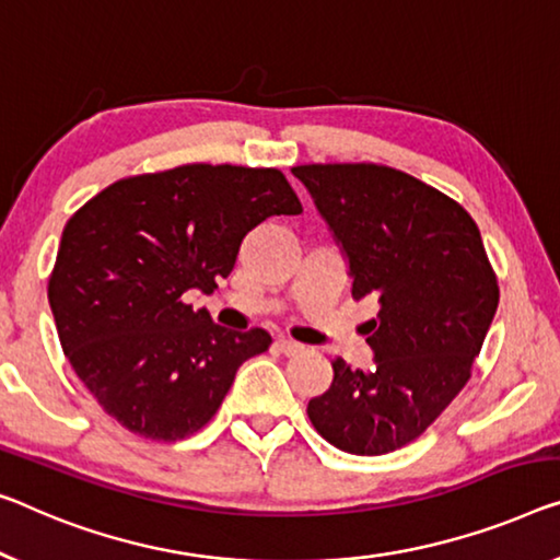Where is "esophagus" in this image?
<instances>
[{
    "mask_svg": "<svg viewBox=\"0 0 560 560\" xmlns=\"http://www.w3.org/2000/svg\"><path fill=\"white\" fill-rule=\"evenodd\" d=\"M277 349H279L281 354H287V357H294V354H302L304 352V347L299 345V341H291L287 337H279L277 339Z\"/></svg>",
    "mask_w": 560,
    "mask_h": 560,
    "instance_id": "34e87169",
    "label": "esophagus"
}]
</instances>
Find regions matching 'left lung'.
<instances>
[{"mask_svg": "<svg viewBox=\"0 0 560 560\" xmlns=\"http://www.w3.org/2000/svg\"><path fill=\"white\" fill-rule=\"evenodd\" d=\"M291 173L345 248L352 296L380 308L364 324L374 364L331 360V385L308 399L306 415L345 453H395L460 395L495 316L498 277L478 223L389 165L312 163Z\"/></svg>", "mask_w": 560, "mask_h": 560, "instance_id": "obj_1", "label": "left lung"}]
</instances>
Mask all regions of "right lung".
Masks as SVG:
<instances>
[{
	"mask_svg": "<svg viewBox=\"0 0 560 560\" xmlns=\"http://www.w3.org/2000/svg\"><path fill=\"white\" fill-rule=\"evenodd\" d=\"M299 213L279 168L229 163L128 175L72 213L49 306L74 374L125 430L175 442L211 422L271 337L223 329L183 296L213 294L248 231Z\"/></svg>",
	"mask_w": 560,
	"mask_h": 560,
	"instance_id": "1",
	"label": "right lung"
}]
</instances>
